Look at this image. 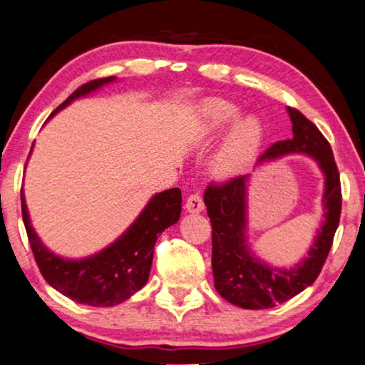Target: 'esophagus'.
<instances>
[{"mask_svg": "<svg viewBox=\"0 0 365 365\" xmlns=\"http://www.w3.org/2000/svg\"><path fill=\"white\" fill-rule=\"evenodd\" d=\"M184 209H186L189 214H199V212L204 210V200H202V197L197 192L190 194L186 200Z\"/></svg>", "mask_w": 365, "mask_h": 365, "instance_id": "1", "label": "esophagus"}]
</instances>
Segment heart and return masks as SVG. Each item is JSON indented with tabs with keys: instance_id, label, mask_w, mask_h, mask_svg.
I'll return each mask as SVG.
<instances>
[{
	"instance_id": "heart-1",
	"label": "heart",
	"mask_w": 365,
	"mask_h": 365,
	"mask_svg": "<svg viewBox=\"0 0 365 365\" xmlns=\"http://www.w3.org/2000/svg\"><path fill=\"white\" fill-rule=\"evenodd\" d=\"M237 106L225 99H207L197 109V138L212 143L230 126L227 138L212 156L210 166L222 178L237 176L248 166L262 142V125L253 115L241 117Z\"/></svg>"
}]
</instances>
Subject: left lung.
Masks as SVG:
<instances>
[{
  "label": "left lung",
  "mask_w": 365,
  "mask_h": 365,
  "mask_svg": "<svg viewBox=\"0 0 365 365\" xmlns=\"http://www.w3.org/2000/svg\"><path fill=\"white\" fill-rule=\"evenodd\" d=\"M294 137L276 142L259 156L257 165L285 155H307L317 161L324 176L323 223L308 255L299 264L277 269L255 256L248 245L250 175L225 184H210L204 192L212 223V271L217 292L230 304L262 310L284 304L315 282L331 250L341 215L339 171L328 140L297 109L287 108Z\"/></svg>",
  "instance_id": "left-lung-1"
}]
</instances>
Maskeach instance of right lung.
<instances>
[{"instance_id":"1","label":"right lung","mask_w":365,"mask_h":365,"mask_svg":"<svg viewBox=\"0 0 365 365\" xmlns=\"http://www.w3.org/2000/svg\"><path fill=\"white\" fill-rule=\"evenodd\" d=\"M112 81L115 76L99 78L80 86L53 114ZM181 202V189L178 187L155 194L135 222L108 248L83 259H65L52 253L37 237L31 225L24 190H21L22 220L43 279L60 294L89 307L119 305L147 284L156 238L179 220Z\"/></svg>"}]
</instances>
